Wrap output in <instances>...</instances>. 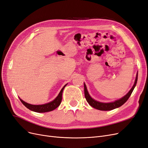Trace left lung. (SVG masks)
Masks as SVG:
<instances>
[{
    "label": "left lung",
    "instance_id": "obj_1",
    "mask_svg": "<svg viewBox=\"0 0 148 148\" xmlns=\"http://www.w3.org/2000/svg\"><path fill=\"white\" fill-rule=\"evenodd\" d=\"M137 79H138V73L136 74L135 84H134V86H132V88H131V90L129 91L128 93L125 96H124L123 97H122L121 99L117 100V101H114L113 102H110V103L99 102L94 100L93 99H92L91 96H90L88 91H87L85 84H84V92H85V99H86V101L88 102V103L91 107H92L95 108L97 109V110H104V111L113 110V109H114V108L121 107V106H123L124 104V103L125 102H126L128 100V99L129 98V97L130 96L131 94H132V91H133V90L135 88V86L136 84V82H137Z\"/></svg>",
    "mask_w": 148,
    "mask_h": 148
}]
</instances>
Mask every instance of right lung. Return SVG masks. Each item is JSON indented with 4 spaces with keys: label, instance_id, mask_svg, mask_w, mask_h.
<instances>
[{
    "label": "right lung",
    "instance_id": "right-lung-1",
    "mask_svg": "<svg viewBox=\"0 0 148 148\" xmlns=\"http://www.w3.org/2000/svg\"><path fill=\"white\" fill-rule=\"evenodd\" d=\"M66 85H65L63 87L61 91H60V93L58 94V96L56 98V99L51 102L46 103V104L32 105V104H29V103L23 101L21 99H20V101L24 105V106H25L27 108H29V110H30L32 111L38 112V113H45V112L52 111V110H55L56 108H57L60 106V103H61L62 99V92L64 88V87L66 86Z\"/></svg>",
    "mask_w": 148,
    "mask_h": 148
}]
</instances>
